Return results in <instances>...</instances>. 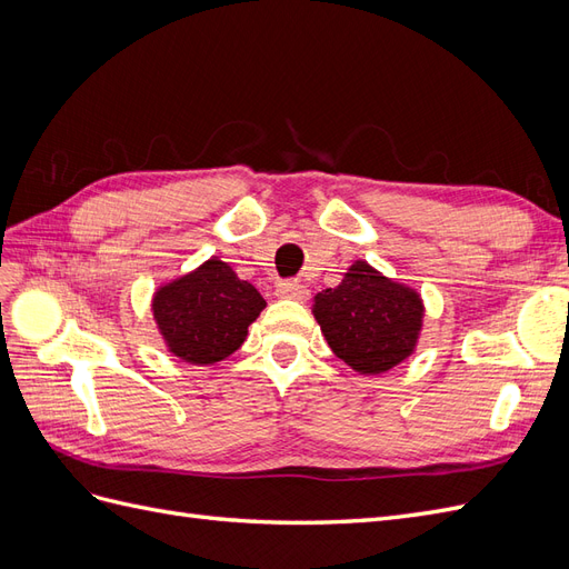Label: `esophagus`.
<instances>
[{
    "instance_id": "obj_1",
    "label": "esophagus",
    "mask_w": 569,
    "mask_h": 569,
    "mask_svg": "<svg viewBox=\"0 0 569 569\" xmlns=\"http://www.w3.org/2000/svg\"><path fill=\"white\" fill-rule=\"evenodd\" d=\"M278 297L282 299H295V301H306L308 299V287L297 282V280H284L278 284Z\"/></svg>"
}]
</instances>
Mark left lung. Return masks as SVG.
I'll use <instances>...</instances> for the list:
<instances>
[{"mask_svg": "<svg viewBox=\"0 0 569 569\" xmlns=\"http://www.w3.org/2000/svg\"><path fill=\"white\" fill-rule=\"evenodd\" d=\"M316 320L330 349L363 375H380L399 366L422 325V301L366 261H358L335 289L316 297Z\"/></svg>", "mask_w": 569, "mask_h": 569, "instance_id": "8db88e82", "label": "left lung"}]
</instances>
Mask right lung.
<instances>
[{"label":"right lung","instance_id":"1","mask_svg":"<svg viewBox=\"0 0 569 569\" xmlns=\"http://www.w3.org/2000/svg\"><path fill=\"white\" fill-rule=\"evenodd\" d=\"M263 308L256 287L239 280L218 258L161 287L153 297V318L168 349L197 366L216 363L242 347L249 325Z\"/></svg>","mask_w":569,"mask_h":569}]
</instances>
